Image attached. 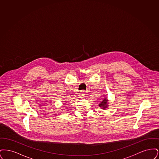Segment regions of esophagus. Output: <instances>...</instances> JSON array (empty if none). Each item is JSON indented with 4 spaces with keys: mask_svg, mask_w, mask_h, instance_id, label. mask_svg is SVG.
Returning <instances> with one entry per match:
<instances>
[{
    "mask_svg": "<svg viewBox=\"0 0 159 159\" xmlns=\"http://www.w3.org/2000/svg\"><path fill=\"white\" fill-rule=\"evenodd\" d=\"M84 95H85V93L84 91H80V93H79V97L80 98H84Z\"/></svg>",
    "mask_w": 159,
    "mask_h": 159,
    "instance_id": "obj_1",
    "label": "esophagus"
}]
</instances>
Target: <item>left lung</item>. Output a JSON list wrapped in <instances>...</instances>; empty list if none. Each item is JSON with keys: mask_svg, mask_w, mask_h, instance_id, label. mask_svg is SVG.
I'll return each instance as SVG.
<instances>
[{"mask_svg": "<svg viewBox=\"0 0 159 159\" xmlns=\"http://www.w3.org/2000/svg\"><path fill=\"white\" fill-rule=\"evenodd\" d=\"M108 104V99H107V98H105L102 99V101L100 102V104H99V107L104 110V109L107 108Z\"/></svg>", "mask_w": 159, "mask_h": 159, "instance_id": "1", "label": "left lung"}]
</instances>
